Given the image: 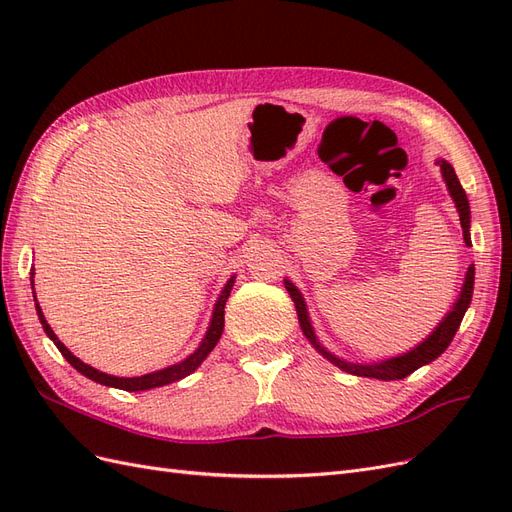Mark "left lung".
Here are the masks:
<instances>
[{
	"instance_id": "obj_1",
	"label": "left lung",
	"mask_w": 512,
	"mask_h": 512,
	"mask_svg": "<svg viewBox=\"0 0 512 512\" xmlns=\"http://www.w3.org/2000/svg\"><path fill=\"white\" fill-rule=\"evenodd\" d=\"M442 170V177L446 181V188L448 192H451L453 200H455V207L459 211V220H461V228H463V239H466V245H472L470 241V203H468V196L466 192H463L461 183L455 175V168L448 164L446 160H438L436 162ZM286 284V290L294 301V307H297V316H299V324L303 329V335L309 339V344H312L324 359H329L333 365H337L339 369L348 371V374H354V376H363V378H378V380H401L410 376L412 371H416L418 367H423L431 361H436L438 356L448 348V344L453 342V337L459 329V324L463 320V314H466V309L472 301V290H474V265H470L468 273H466V282H463V288H461V294L457 303L453 305L451 312H448L444 316V320L438 324L436 331H433L425 342L418 344L416 348H412L410 352L401 354V356H393V359H386V361H380V363H369V365H363V363H350V361H344L339 359V356L331 354L327 348L320 346L318 337L312 329V322H309V316H307V307H305V301L301 297V292L294 288V284H290L288 280H284Z\"/></svg>"
}]
</instances>
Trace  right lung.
Here are the masks:
<instances>
[{
  "instance_id": "right-lung-1",
  "label": "right lung",
  "mask_w": 512,
  "mask_h": 512,
  "mask_svg": "<svg viewBox=\"0 0 512 512\" xmlns=\"http://www.w3.org/2000/svg\"><path fill=\"white\" fill-rule=\"evenodd\" d=\"M32 275H34V269H32ZM232 284H235V277H230V280L226 282V286H224V290H222V294H220L218 303H215V307H213V318H211V324H209V329H207V335H205L203 342H200V346L194 350V354H190L188 359L177 363V365H170V367H164V369H160V371H153V374H145V376H138V378H117V376H108V374H104V371H98V369H94L91 365L83 363L81 359H76V356H74L64 344L59 342L57 335H55L53 329L49 327V322H46V318H44V314H42V309H40V305H38L36 292H34V301H36V312H38V318H40V324H42L44 333L53 339V344L59 348L61 354L66 356V361H68L76 371H81V374L87 376L89 380L100 382V384H104V386H113V389H121V391L134 393V391L156 389V386H164V384L177 382V380H181V378H185V376H190L192 371H196L198 365L207 359L209 352L215 348V344H218L220 337H222V331H224V305H226V301H228V297H230ZM32 286H34V280H32Z\"/></svg>"
}]
</instances>
